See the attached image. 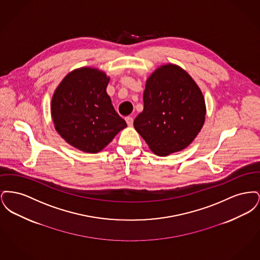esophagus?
Here are the masks:
<instances>
[{
    "label": "esophagus",
    "instance_id": "obj_1",
    "mask_svg": "<svg viewBox=\"0 0 260 260\" xmlns=\"http://www.w3.org/2000/svg\"><path fill=\"white\" fill-rule=\"evenodd\" d=\"M125 122H126V124H127L128 126H132L133 124H134V119L132 117H126L125 118Z\"/></svg>",
    "mask_w": 260,
    "mask_h": 260
}]
</instances>
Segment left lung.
<instances>
[{
  "mask_svg": "<svg viewBox=\"0 0 260 260\" xmlns=\"http://www.w3.org/2000/svg\"><path fill=\"white\" fill-rule=\"evenodd\" d=\"M143 102V111L134 125L158 156H169L188 147L206 120L201 88L184 69L173 63L161 65L149 76Z\"/></svg>",
  "mask_w": 260,
  "mask_h": 260,
  "instance_id": "left-lung-1",
  "label": "left lung"
}]
</instances>
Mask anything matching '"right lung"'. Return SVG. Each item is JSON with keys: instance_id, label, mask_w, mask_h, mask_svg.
<instances>
[{"instance_id": "right-lung-1", "label": "right lung", "mask_w": 260, "mask_h": 260, "mask_svg": "<svg viewBox=\"0 0 260 260\" xmlns=\"http://www.w3.org/2000/svg\"><path fill=\"white\" fill-rule=\"evenodd\" d=\"M109 81L98 68L81 67L55 88L50 105L54 128L75 148L95 154L126 126L107 94Z\"/></svg>"}]
</instances>
